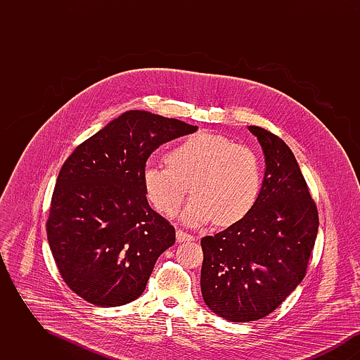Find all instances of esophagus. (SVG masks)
Instances as JSON below:
<instances>
[{"label": "esophagus", "mask_w": 360, "mask_h": 360, "mask_svg": "<svg viewBox=\"0 0 360 360\" xmlns=\"http://www.w3.org/2000/svg\"><path fill=\"white\" fill-rule=\"evenodd\" d=\"M193 240H195L194 236L188 235V233L184 232V231H181V229H178V231H176V241L184 243V241H193Z\"/></svg>", "instance_id": "esophagus-1"}]
</instances>
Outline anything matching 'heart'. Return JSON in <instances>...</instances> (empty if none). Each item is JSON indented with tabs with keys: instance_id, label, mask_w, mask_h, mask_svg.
Masks as SVG:
<instances>
[{
	"instance_id": "obj_1",
	"label": "heart",
	"mask_w": 360,
	"mask_h": 360,
	"mask_svg": "<svg viewBox=\"0 0 360 360\" xmlns=\"http://www.w3.org/2000/svg\"><path fill=\"white\" fill-rule=\"evenodd\" d=\"M166 163H147L143 184L148 200L167 217L178 213L188 186L194 195L182 220L190 225L213 219L219 225H231L257 202L262 184L257 155L228 137L191 135L166 155Z\"/></svg>"
}]
</instances>
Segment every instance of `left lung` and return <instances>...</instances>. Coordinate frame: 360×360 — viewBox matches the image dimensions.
<instances>
[{"instance_id": "left-lung-1", "label": "left lung", "mask_w": 360, "mask_h": 360, "mask_svg": "<svg viewBox=\"0 0 360 360\" xmlns=\"http://www.w3.org/2000/svg\"><path fill=\"white\" fill-rule=\"evenodd\" d=\"M266 172L257 202L239 221L201 239V291L207 308L232 323L266 317L307 274L319 212L288 144L250 125Z\"/></svg>"}]
</instances>
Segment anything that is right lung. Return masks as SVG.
Returning a JSON list of instances; mask_svg holds the SVG:
<instances>
[{
    "instance_id": "1",
    "label": "right lung",
    "mask_w": 360,
    "mask_h": 360,
    "mask_svg": "<svg viewBox=\"0 0 360 360\" xmlns=\"http://www.w3.org/2000/svg\"><path fill=\"white\" fill-rule=\"evenodd\" d=\"M198 129L146 110H128L70 155L52 194L47 238L63 281L87 302L113 308L146 289L175 229L148 205L147 159Z\"/></svg>"
}]
</instances>
